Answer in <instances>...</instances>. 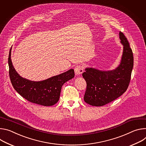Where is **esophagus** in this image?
<instances>
[{"instance_id": "34e87169", "label": "esophagus", "mask_w": 146, "mask_h": 146, "mask_svg": "<svg viewBox=\"0 0 146 146\" xmlns=\"http://www.w3.org/2000/svg\"><path fill=\"white\" fill-rule=\"evenodd\" d=\"M75 74L76 75H80L83 72H84V67L82 66V65H78L76 66L74 69Z\"/></svg>"}]
</instances>
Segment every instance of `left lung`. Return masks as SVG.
<instances>
[{
    "label": "left lung",
    "instance_id": "8db88e82",
    "mask_svg": "<svg viewBox=\"0 0 146 146\" xmlns=\"http://www.w3.org/2000/svg\"><path fill=\"white\" fill-rule=\"evenodd\" d=\"M123 54L119 66L114 70L86 68L82 74L86 82L85 102L93 106H103L114 101L127 90L133 67V55L127 38L119 32Z\"/></svg>",
    "mask_w": 146,
    "mask_h": 146
}]
</instances>
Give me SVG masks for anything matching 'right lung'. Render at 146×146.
<instances>
[{
	"label": "right lung",
	"mask_w": 146,
	"mask_h": 146,
	"mask_svg": "<svg viewBox=\"0 0 146 146\" xmlns=\"http://www.w3.org/2000/svg\"><path fill=\"white\" fill-rule=\"evenodd\" d=\"M9 52L8 62L9 76L14 89L28 101L44 106H51L59 100L62 86L74 77V70L71 69L60 75L42 81H31L22 78L15 70Z\"/></svg>",
	"instance_id": "right-lung-1"
}]
</instances>
